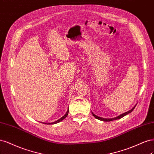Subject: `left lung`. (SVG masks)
Here are the masks:
<instances>
[{
  "label": "left lung",
  "mask_w": 154,
  "mask_h": 154,
  "mask_svg": "<svg viewBox=\"0 0 154 154\" xmlns=\"http://www.w3.org/2000/svg\"><path fill=\"white\" fill-rule=\"evenodd\" d=\"M136 105H137V103L136 104V105H135L134 106V107L131 109V110H129V111H127V112H124V113L122 114V115H119V116H116V117H115V118H102V117H99V116H98L95 115V114L93 113V112H92V114H93V116H94V117L96 118L97 119H98V120H99L103 121V122H111V121H113V120H118V119H120V118H123V116H126L127 115H128V114L131 113V112L134 110V109L135 108V107H136Z\"/></svg>",
  "instance_id": "1"
}]
</instances>
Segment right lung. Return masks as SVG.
<instances>
[{
	"label": "right lung",
	"mask_w": 154,
	"mask_h": 154,
	"mask_svg": "<svg viewBox=\"0 0 154 154\" xmlns=\"http://www.w3.org/2000/svg\"><path fill=\"white\" fill-rule=\"evenodd\" d=\"M68 112H69V108H68V110H67V111H66V112L65 115H64L63 116H62L60 119H59V120H57V121H56V122H52V123H42V122H41V123H44V124H47V125H52V124H56V123H59V122H61L62 120H63L65 118L68 116Z\"/></svg>",
	"instance_id": "obj_1"
}]
</instances>
